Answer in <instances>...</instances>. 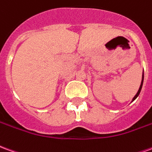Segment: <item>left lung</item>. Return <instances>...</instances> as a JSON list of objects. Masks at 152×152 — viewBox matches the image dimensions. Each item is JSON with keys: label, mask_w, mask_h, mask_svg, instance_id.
<instances>
[{"label": "left lung", "mask_w": 152, "mask_h": 152, "mask_svg": "<svg viewBox=\"0 0 152 152\" xmlns=\"http://www.w3.org/2000/svg\"><path fill=\"white\" fill-rule=\"evenodd\" d=\"M143 78H144V76H143V75H142V83H141V86H140V87H139V89H138V91H137V94H136V95L134 96V99H133V100H132V101H134V99H137V96L139 95V94H140V92H141V89H142V83H143Z\"/></svg>", "instance_id": "1"}]
</instances>
